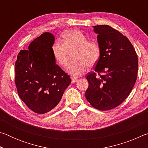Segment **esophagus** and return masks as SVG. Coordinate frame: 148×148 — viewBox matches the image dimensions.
Masks as SVG:
<instances>
[{"instance_id": "34e87169", "label": "esophagus", "mask_w": 148, "mask_h": 148, "mask_svg": "<svg viewBox=\"0 0 148 148\" xmlns=\"http://www.w3.org/2000/svg\"><path fill=\"white\" fill-rule=\"evenodd\" d=\"M78 79L76 77H72V83H75V82H76Z\"/></svg>"}]
</instances>
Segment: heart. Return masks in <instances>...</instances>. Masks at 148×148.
Listing matches in <instances>:
<instances>
[{"mask_svg":"<svg viewBox=\"0 0 148 148\" xmlns=\"http://www.w3.org/2000/svg\"><path fill=\"white\" fill-rule=\"evenodd\" d=\"M74 57L66 66V71L73 76H79L87 71L88 65L96 64L101 56V48L98 42L87 41L82 31L72 29L62 34V42L57 40L52 46L55 59L61 66L66 65L70 51Z\"/></svg>","mask_w":148,"mask_h":148,"instance_id":"1","label":"heart"}]
</instances>
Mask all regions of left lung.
I'll return each instance as SVG.
<instances>
[{
    "label": "left lung",
    "instance_id": "8db88e82",
    "mask_svg": "<svg viewBox=\"0 0 148 148\" xmlns=\"http://www.w3.org/2000/svg\"><path fill=\"white\" fill-rule=\"evenodd\" d=\"M92 27L101 56L95 71L87 74L86 97L92 107L104 111L118 106L131 93L137 78L138 57L131 42L118 31L106 25Z\"/></svg>",
    "mask_w": 148,
    "mask_h": 148
}]
</instances>
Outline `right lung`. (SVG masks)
Masks as SVG:
<instances>
[{"label": "right lung", "instance_id": "obj_1", "mask_svg": "<svg viewBox=\"0 0 148 148\" xmlns=\"http://www.w3.org/2000/svg\"><path fill=\"white\" fill-rule=\"evenodd\" d=\"M55 37L44 32L29 49L21 50L15 64V83L19 98L32 111L43 114L56 107L71 83L68 74L56 64L52 46Z\"/></svg>", "mask_w": 148, "mask_h": 148}]
</instances>
